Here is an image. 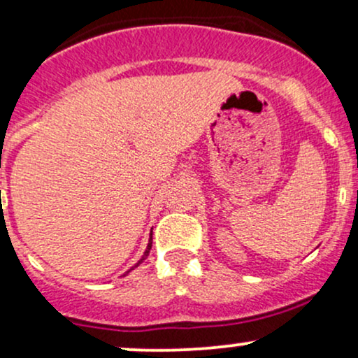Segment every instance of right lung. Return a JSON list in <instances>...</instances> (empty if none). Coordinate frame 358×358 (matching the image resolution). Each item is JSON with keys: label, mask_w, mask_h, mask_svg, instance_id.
Wrapping results in <instances>:
<instances>
[{"label": "right lung", "mask_w": 358, "mask_h": 358, "mask_svg": "<svg viewBox=\"0 0 358 358\" xmlns=\"http://www.w3.org/2000/svg\"><path fill=\"white\" fill-rule=\"evenodd\" d=\"M151 245H153V239H150V242H148V248H146V250H145V254H143V257H141V259H139V261L136 262V266H134V268H138V266H139V264H141V262H143V261H145V259H146V256H148V254H150V250H151ZM134 268H131V269H134ZM131 269H129V271H131ZM129 271H127V273H129ZM127 273H126V274H127Z\"/></svg>", "instance_id": "right-lung-1"}]
</instances>
